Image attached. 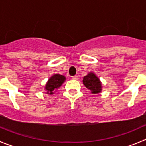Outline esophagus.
<instances>
[{
    "label": "esophagus",
    "mask_w": 146,
    "mask_h": 146,
    "mask_svg": "<svg viewBox=\"0 0 146 146\" xmlns=\"http://www.w3.org/2000/svg\"><path fill=\"white\" fill-rule=\"evenodd\" d=\"M78 76L77 75H75V76H72V78L73 79V80H78Z\"/></svg>",
    "instance_id": "34e87169"
}]
</instances>
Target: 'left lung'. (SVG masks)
<instances>
[{"label": "left lung", "instance_id": "8db88e82", "mask_svg": "<svg viewBox=\"0 0 146 146\" xmlns=\"http://www.w3.org/2000/svg\"><path fill=\"white\" fill-rule=\"evenodd\" d=\"M83 84L93 94L100 92L102 90L100 81L94 73H89L87 75L84 76Z\"/></svg>", "mask_w": 146, "mask_h": 146}]
</instances>
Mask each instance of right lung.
<instances>
[{
  "label": "right lung",
  "instance_id": "right-lung-1",
  "mask_svg": "<svg viewBox=\"0 0 146 146\" xmlns=\"http://www.w3.org/2000/svg\"><path fill=\"white\" fill-rule=\"evenodd\" d=\"M65 77L60 74H54L48 80V82L46 84L45 89L46 90L47 93L52 95L55 91H56L59 87H61L62 83L64 82Z\"/></svg>",
  "mask_w": 146,
  "mask_h": 146
}]
</instances>
